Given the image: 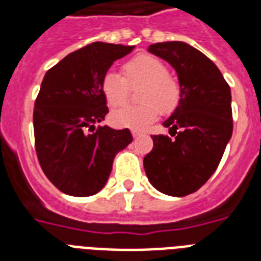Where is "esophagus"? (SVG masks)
I'll return each instance as SVG.
<instances>
[{
    "mask_svg": "<svg viewBox=\"0 0 261 261\" xmlns=\"http://www.w3.org/2000/svg\"><path fill=\"white\" fill-rule=\"evenodd\" d=\"M131 134H133V137H134V138H138V137H141L143 133L139 130H131Z\"/></svg>",
    "mask_w": 261,
    "mask_h": 261,
    "instance_id": "obj_1",
    "label": "esophagus"
}]
</instances>
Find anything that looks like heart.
<instances>
[{"label":"heart","mask_w":261,"mask_h":261,"mask_svg":"<svg viewBox=\"0 0 261 261\" xmlns=\"http://www.w3.org/2000/svg\"><path fill=\"white\" fill-rule=\"evenodd\" d=\"M123 74L108 71L101 80V90L108 106L118 107L126 101L130 87L143 84L139 106H124L111 114L116 126L145 128L160 115L171 114L181 98V88L173 75L168 73L167 65L153 55H137L123 65Z\"/></svg>","instance_id":"heart-1"}]
</instances>
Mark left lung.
Segmentation results:
<instances>
[{"label": "left lung", "instance_id": "1", "mask_svg": "<svg viewBox=\"0 0 261 261\" xmlns=\"http://www.w3.org/2000/svg\"><path fill=\"white\" fill-rule=\"evenodd\" d=\"M149 51L176 70L181 98L163 123L171 137H151L153 149L145 155L143 167L155 190L186 196L211 177L230 139V87L214 62L187 43H155Z\"/></svg>", "mask_w": 261, "mask_h": 261}]
</instances>
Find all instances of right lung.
Here are the masks:
<instances>
[{
    "label": "right lung",
    "instance_id": "right-lung-1",
    "mask_svg": "<svg viewBox=\"0 0 261 261\" xmlns=\"http://www.w3.org/2000/svg\"><path fill=\"white\" fill-rule=\"evenodd\" d=\"M133 50L90 43L66 55L43 79L34 108L35 150L47 178L63 194H97L110 177L115 155L133 141L128 128H94L108 114L102 77Z\"/></svg>",
    "mask_w": 261,
    "mask_h": 261
}]
</instances>
